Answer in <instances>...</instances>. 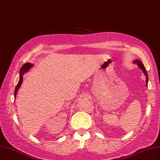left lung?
Segmentation results:
<instances>
[{
    "mask_svg": "<svg viewBox=\"0 0 160 160\" xmlns=\"http://www.w3.org/2000/svg\"><path fill=\"white\" fill-rule=\"evenodd\" d=\"M134 62H135V63H137L138 65V66L142 69V71H143L145 75H146V85H148V73H147V71L146 70V68H145V67L143 66L142 61H140L139 60H135V61H134Z\"/></svg>",
    "mask_w": 160,
    "mask_h": 160,
    "instance_id": "8db88e82",
    "label": "left lung"
}]
</instances>
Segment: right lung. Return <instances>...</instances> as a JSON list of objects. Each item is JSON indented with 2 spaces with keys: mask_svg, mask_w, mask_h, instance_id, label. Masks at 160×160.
Returning a JSON list of instances; mask_svg holds the SVG:
<instances>
[{
  "mask_svg": "<svg viewBox=\"0 0 160 160\" xmlns=\"http://www.w3.org/2000/svg\"><path fill=\"white\" fill-rule=\"evenodd\" d=\"M32 66V65H31V63H30V62H27V63H25L24 64L22 67L20 69V79H19V81L18 84L16 86V88H15V90H14V97L16 96V94H17V90L19 89V88L21 87V85L22 83V79H23V74L24 72L27 71L28 69H29Z\"/></svg>",
  "mask_w": 160,
  "mask_h": 160,
  "instance_id": "obj_1",
  "label": "right lung"
}]
</instances>
